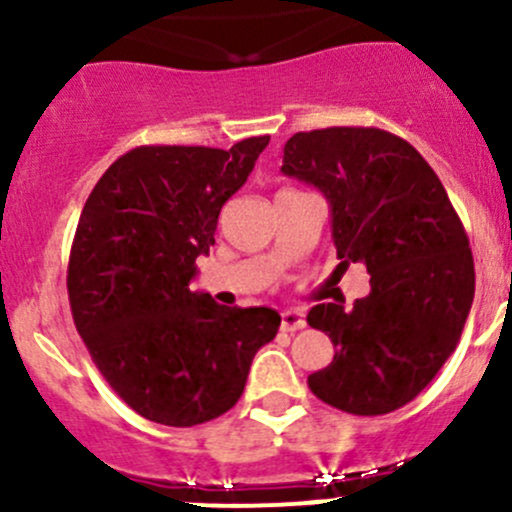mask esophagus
Returning <instances> with one entry per match:
<instances>
[{
    "label": "esophagus",
    "instance_id": "34e87169",
    "mask_svg": "<svg viewBox=\"0 0 512 512\" xmlns=\"http://www.w3.org/2000/svg\"><path fill=\"white\" fill-rule=\"evenodd\" d=\"M282 332H297V329H304L307 327V322H304L302 312H297V309H287V312H282Z\"/></svg>",
    "mask_w": 512,
    "mask_h": 512
}]
</instances>
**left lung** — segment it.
Listing matches in <instances>:
<instances>
[{
    "instance_id": "8db88e82",
    "label": "left lung",
    "mask_w": 512,
    "mask_h": 512,
    "mask_svg": "<svg viewBox=\"0 0 512 512\" xmlns=\"http://www.w3.org/2000/svg\"><path fill=\"white\" fill-rule=\"evenodd\" d=\"M282 173L314 185L332 210L339 265H366L369 297L309 309L337 347L307 379L324 404L381 416L416 399L461 339L476 270L461 218L431 165L381 128L294 133Z\"/></svg>"
}]
</instances>
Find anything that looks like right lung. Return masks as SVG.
Here are the masks:
<instances>
[{
  "label": "right lung",
  "mask_w": 512,
  "mask_h": 512,
  "mask_svg": "<svg viewBox=\"0 0 512 512\" xmlns=\"http://www.w3.org/2000/svg\"><path fill=\"white\" fill-rule=\"evenodd\" d=\"M267 143L133 148L81 210L66 277L74 324L103 379L148 421L185 428L223 416L280 329L275 309L223 307L190 289L220 210Z\"/></svg>",
  "instance_id": "right-lung-1"
}]
</instances>
